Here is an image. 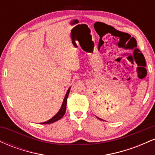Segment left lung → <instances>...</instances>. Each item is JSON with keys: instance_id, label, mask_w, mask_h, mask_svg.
I'll use <instances>...</instances> for the list:
<instances>
[{"instance_id": "obj_1", "label": "left lung", "mask_w": 155, "mask_h": 155, "mask_svg": "<svg viewBox=\"0 0 155 155\" xmlns=\"http://www.w3.org/2000/svg\"><path fill=\"white\" fill-rule=\"evenodd\" d=\"M97 118H98V117H97ZM98 119H99V120H101V119H100V118H98Z\"/></svg>"}]
</instances>
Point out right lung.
Returning <instances> with one entry per match:
<instances>
[{"instance_id": "1", "label": "right lung", "mask_w": 155, "mask_h": 155, "mask_svg": "<svg viewBox=\"0 0 155 155\" xmlns=\"http://www.w3.org/2000/svg\"><path fill=\"white\" fill-rule=\"evenodd\" d=\"M70 90H71V87H69V89L68 90V91L66 92V95H65V97H64V100H63V104H62L61 108H60V111L58 112V114H55L54 116L51 119H50L49 120L47 121V122H42V123H41V124H51V123H53V122H56V121L60 120V119H61L62 117L64 116V114H65V110H66L67 98H68V94H69V92H70Z\"/></svg>"}]
</instances>
